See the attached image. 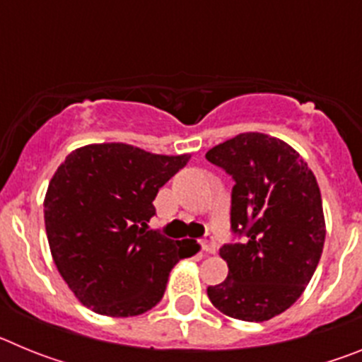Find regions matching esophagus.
Listing matches in <instances>:
<instances>
[{
  "mask_svg": "<svg viewBox=\"0 0 362 362\" xmlns=\"http://www.w3.org/2000/svg\"><path fill=\"white\" fill-rule=\"evenodd\" d=\"M201 246H203V250L206 252V254H214V252L217 250V245H216V239L212 238V235H206V238L201 241Z\"/></svg>",
  "mask_w": 362,
  "mask_h": 362,
  "instance_id": "1",
  "label": "esophagus"
}]
</instances>
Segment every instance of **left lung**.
Instances as JSON below:
<instances>
[{"label": "left lung", "instance_id": "left-lung-1", "mask_svg": "<svg viewBox=\"0 0 362 362\" xmlns=\"http://www.w3.org/2000/svg\"><path fill=\"white\" fill-rule=\"evenodd\" d=\"M235 181L230 225L243 243L223 245L228 277L206 293L241 321L276 317L300 297L317 268L326 226L317 179L277 137L246 132L206 152Z\"/></svg>", "mask_w": 362, "mask_h": 362}]
</instances>
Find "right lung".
I'll list each match as a JSON object with an SVG mask.
<instances>
[{
    "instance_id": "obj_1",
    "label": "right lung",
    "mask_w": 362,
    "mask_h": 362,
    "mask_svg": "<svg viewBox=\"0 0 362 362\" xmlns=\"http://www.w3.org/2000/svg\"><path fill=\"white\" fill-rule=\"evenodd\" d=\"M190 153L159 156L124 143L74 150L45 196V228L57 272L79 303L132 317L161 300L181 243L148 230L159 188Z\"/></svg>"
}]
</instances>
